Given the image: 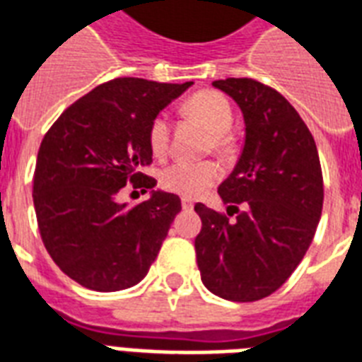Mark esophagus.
<instances>
[{
    "label": "esophagus",
    "instance_id": "1",
    "mask_svg": "<svg viewBox=\"0 0 362 362\" xmlns=\"http://www.w3.org/2000/svg\"><path fill=\"white\" fill-rule=\"evenodd\" d=\"M181 206H183V209H192V207H194V202L189 200V198H183V200H181Z\"/></svg>",
    "mask_w": 362,
    "mask_h": 362
}]
</instances>
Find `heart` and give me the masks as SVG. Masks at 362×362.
Listing matches in <instances>:
<instances>
[{"label":"heart","mask_w":362,"mask_h":362,"mask_svg":"<svg viewBox=\"0 0 362 362\" xmlns=\"http://www.w3.org/2000/svg\"><path fill=\"white\" fill-rule=\"evenodd\" d=\"M185 111L194 117L211 132V149L215 153H226L230 149V132L234 124V111L230 102L221 92L202 90L189 98L185 103ZM149 145L153 155L164 156L170 145V122L166 115H158L149 126ZM221 172L213 162H173L160 172L162 189L185 198H196L206 192L217 179Z\"/></svg>","instance_id":"obj_1"}]
</instances>
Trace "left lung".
<instances>
[{"label":"left lung","instance_id":"left-lung-1","mask_svg":"<svg viewBox=\"0 0 362 362\" xmlns=\"http://www.w3.org/2000/svg\"><path fill=\"white\" fill-rule=\"evenodd\" d=\"M213 86L242 109L245 141L219 187L236 221L194 206L202 219L196 260L213 295L255 302L287 281L312 243L323 209L321 164L308 126L279 92L253 79L213 81Z\"/></svg>","mask_w":362,"mask_h":362}]
</instances>
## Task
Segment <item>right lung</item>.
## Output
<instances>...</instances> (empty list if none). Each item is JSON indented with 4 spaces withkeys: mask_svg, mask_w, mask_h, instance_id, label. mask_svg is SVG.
<instances>
[{
    "mask_svg": "<svg viewBox=\"0 0 362 362\" xmlns=\"http://www.w3.org/2000/svg\"><path fill=\"white\" fill-rule=\"evenodd\" d=\"M189 86L109 81L69 105L41 141L33 175L39 232L58 268L83 287L130 288L155 262L181 200L141 173L153 162L149 126ZM128 180L151 188L150 200L117 201Z\"/></svg>",
    "mask_w": 362,
    "mask_h": 362,
    "instance_id": "right-lung-1",
    "label": "right lung"
}]
</instances>
